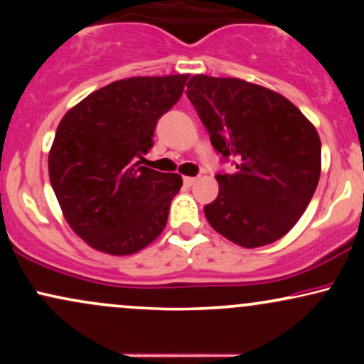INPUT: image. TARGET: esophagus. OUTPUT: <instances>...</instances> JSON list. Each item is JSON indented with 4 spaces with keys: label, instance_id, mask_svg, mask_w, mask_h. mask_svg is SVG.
<instances>
[{
    "label": "esophagus",
    "instance_id": "obj_1",
    "mask_svg": "<svg viewBox=\"0 0 364 364\" xmlns=\"http://www.w3.org/2000/svg\"><path fill=\"white\" fill-rule=\"evenodd\" d=\"M183 183H185L186 186H191V185H195V183H196V178H193V176H185V178H183Z\"/></svg>",
    "mask_w": 364,
    "mask_h": 364
}]
</instances>
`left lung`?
<instances>
[{
	"label": "left lung",
	"mask_w": 364,
	"mask_h": 364,
	"mask_svg": "<svg viewBox=\"0 0 364 364\" xmlns=\"http://www.w3.org/2000/svg\"><path fill=\"white\" fill-rule=\"evenodd\" d=\"M186 95L214 149L235 174H217L219 195L203 207L208 224L243 248L281 240L306 210L321 171V144L306 116L277 92L195 75Z\"/></svg>",
	"instance_id": "left-lung-1"
}]
</instances>
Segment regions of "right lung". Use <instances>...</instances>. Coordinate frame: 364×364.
Masks as SVG:
<instances>
[{
	"label": "right lung",
	"instance_id": "right-lung-1",
	"mask_svg": "<svg viewBox=\"0 0 364 364\" xmlns=\"http://www.w3.org/2000/svg\"><path fill=\"white\" fill-rule=\"evenodd\" d=\"M190 75L133 77L92 92L63 116L49 179L66 223L97 252L132 255L164 231L183 179L140 166L157 119Z\"/></svg>",
	"mask_w": 364,
	"mask_h": 364
}]
</instances>
